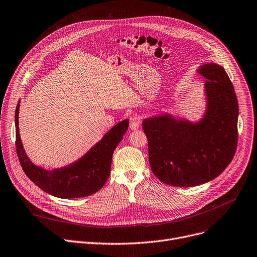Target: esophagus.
Wrapping results in <instances>:
<instances>
[{
  "label": "esophagus",
  "mask_w": 257,
  "mask_h": 257,
  "mask_svg": "<svg viewBox=\"0 0 257 257\" xmlns=\"http://www.w3.org/2000/svg\"><path fill=\"white\" fill-rule=\"evenodd\" d=\"M141 125V118L138 115H133L130 118V129L131 130H138Z\"/></svg>",
  "instance_id": "34e87169"
}]
</instances>
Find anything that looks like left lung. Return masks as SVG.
Masks as SVG:
<instances>
[{"instance_id":"left-lung-1","label":"left lung","mask_w":257,"mask_h":257,"mask_svg":"<svg viewBox=\"0 0 257 257\" xmlns=\"http://www.w3.org/2000/svg\"><path fill=\"white\" fill-rule=\"evenodd\" d=\"M205 79V110L192 121L164 112L143 120L155 176L180 187L206 183L227 168L237 144L238 103L224 67L214 62L197 71Z\"/></svg>"}]
</instances>
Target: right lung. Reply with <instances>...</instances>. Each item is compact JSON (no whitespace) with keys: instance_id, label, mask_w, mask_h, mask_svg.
<instances>
[{"instance_id":"add662e5","label":"right lung","mask_w":257,"mask_h":257,"mask_svg":"<svg viewBox=\"0 0 257 257\" xmlns=\"http://www.w3.org/2000/svg\"><path fill=\"white\" fill-rule=\"evenodd\" d=\"M19 101L16 109V146L21 166L29 179L46 193L62 199L87 197L100 191L110 174L112 154L123 140L129 119L114 125L78 160L65 167L46 170L34 165L27 155L20 137Z\"/></svg>"}]
</instances>
